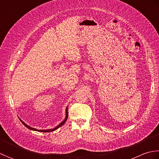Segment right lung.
<instances>
[{"label":"right lung","instance_id":"right-lung-1","mask_svg":"<svg viewBox=\"0 0 159 159\" xmlns=\"http://www.w3.org/2000/svg\"><path fill=\"white\" fill-rule=\"evenodd\" d=\"M67 116H68V113H67V109H66V118H65V120H63V121H62L61 123L59 126H57L56 128H53V129H50V130H37V129H35V128H32V127H31V126H28L27 124H26L25 122H24V121H22V120H21L20 119V120L21 121V122L25 125V126L26 127V128H28L29 129H30V130H36V131H38V132H43V133H48V132H52V131H54V130H57V128H59L60 126H61L62 125H63L64 124V123L66 122V120H67Z\"/></svg>","mask_w":159,"mask_h":159}]
</instances>
